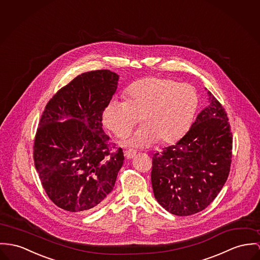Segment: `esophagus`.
I'll list each match as a JSON object with an SVG mask.
<instances>
[{
	"mask_svg": "<svg viewBox=\"0 0 260 260\" xmlns=\"http://www.w3.org/2000/svg\"><path fill=\"white\" fill-rule=\"evenodd\" d=\"M136 154H137L136 150H133V149H128V150H125V151H124V155H125V157H126L127 159H132Z\"/></svg>",
	"mask_w": 260,
	"mask_h": 260,
	"instance_id": "obj_1",
	"label": "esophagus"
}]
</instances>
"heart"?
Wrapping results in <instances>:
<instances>
[{"instance_id": "1", "label": "heart", "mask_w": 260, "mask_h": 260, "mask_svg": "<svg viewBox=\"0 0 260 260\" xmlns=\"http://www.w3.org/2000/svg\"><path fill=\"white\" fill-rule=\"evenodd\" d=\"M199 105L194 87L177 81L148 77L127 89V100L114 98L103 113L105 125L124 138L140 122L143 125L126 141L133 146H147L158 140L170 143L190 127Z\"/></svg>"}]
</instances>
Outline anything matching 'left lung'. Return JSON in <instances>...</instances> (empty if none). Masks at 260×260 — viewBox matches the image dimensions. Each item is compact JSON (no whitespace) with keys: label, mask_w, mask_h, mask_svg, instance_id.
Here are the masks:
<instances>
[{"label":"left lung","mask_w":260,"mask_h":260,"mask_svg":"<svg viewBox=\"0 0 260 260\" xmlns=\"http://www.w3.org/2000/svg\"><path fill=\"white\" fill-rule=\"evenodd\" d=\"M209 106L174 145L152 157L154 197L169 213L184 217L206 209L228 179L233 135L223 107L210 91Z\"/></svg>","instance_id":"8db88e82"}]
</instances>
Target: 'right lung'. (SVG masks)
<instances>
[{"instance_id":"add662e5","label":"right lung","mask_w":260,"mask_h":260,"mask_svg":"<svg viewBox=\"0 0 260 260\" xmlns=\"http://www.w3.org/2000/svg\"><path fill=\"white\" fill-rule=\"evenodd\" d=\"M118 81L107 69L83 73L61 88L42 113L35 165L48 198L64 211L96 210L114 189L124 156L120 147L111 150L116 144L111 148L102 116Z\"/></svg>"}]
</instances>
